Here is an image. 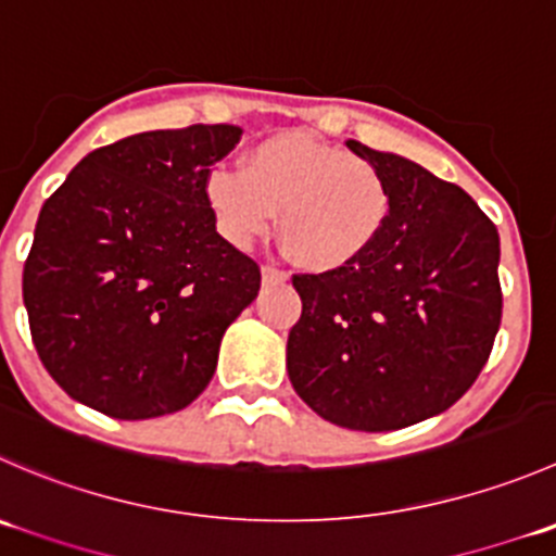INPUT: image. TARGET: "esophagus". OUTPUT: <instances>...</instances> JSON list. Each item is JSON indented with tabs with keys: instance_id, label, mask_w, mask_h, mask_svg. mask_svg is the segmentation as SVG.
I'll use <instances>...</instances> for the list:
<instances>
[{
	"instance_id": "1",
	"label": "esophagus",
	"mask_w": 556,
	"mask_h": 556,
	"mask_svg": "<svg viewBox=\"0 0 556 556\" xmlns=\"http://www.w3.org/2000/svg\"><path fill=\"white\" fill-rule=\"evenodd\" d=\"M261 274H263V282H266V285H282V282H288V274L279 271L277 266H263Z\"/></svg>"
}]
</instances>
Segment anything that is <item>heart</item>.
I'll list each match as a JSON object with an SVG mask.
<instances>
[{
    "label": "heart",
    "mask_w": 556,
    "mask_h": 556,
    "mask_svg": "<svg viewBox=\"0 0 556 556\" xmlns=\"http://www.w3.org/2000/svg\"><path fill=\"white\" fill-rule=\"evenodd\" d=\"M201 190L214 228L236 250L266 236L279 208V233L309 271L364 257L391 214L388 179L371 160L306 132L263 138L241 170L212 168Z\"/></svg>",
    "instance_id": "b5f03b06"
}]
</instances>
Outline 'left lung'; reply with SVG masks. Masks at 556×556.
Returning a JSON list of instances; mask_svg holds the SVG:
<instances>
[{"mask_svg":"<svg viewBox=\"0 0 556 556\" xmlns=\"http://www.w3.org/2000/svg\"><path fill=\"white\" fill-rule=\"evenodd\" d=\"M348 149L382 170L391 214L364 257L293 277L288 375L326 421L391 432L448 409L481 375L503 317L500 236L462 187L399 154Z\"/></svg>","mask_w":556,"mask_h":556,"instance_id":"8db88e82","label":"left lung"}]
</instances>
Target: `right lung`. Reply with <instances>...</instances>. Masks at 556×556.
I'll return each mask as SVG.
<instances>
[{"label": "right lung", "instance_id": "1", "mask_svg": "<svg viewBox=\"0 0 556 556\" xmlns=\"http://www.w3.org/2000/svg\"><path fill=\"white\" fill-rule=\"evenodd\" d=\"M236 124L152 129L86 154L42 203L24 266L31 342L75 402L143 421L195 402L261 268L217 233L203 176Z\"/></svg>", "mask_w": 556, "mask_h": 556}]
</instances>
